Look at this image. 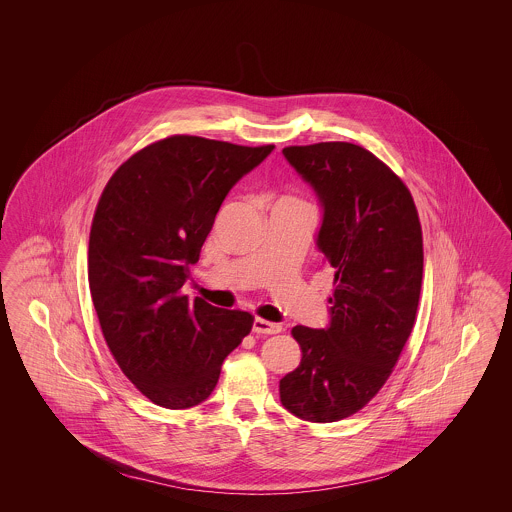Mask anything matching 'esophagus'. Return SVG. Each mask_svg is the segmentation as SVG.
<instances>
[{"label": "esophagus", "instance_id": "esophagus-1", "mask_svg": "<svg viewBox=\"0 0 512 512\" xmlns=\"http://www.w3.org/2000/svg\"><path fill=\"white\" fill-rule=\"evenodd\" d=\"M253 332L255 334H278V332H282V326L276 322H268L265 318H255Z\"/></svg>", "mask_w": 512, "mask_h": 512}]
</instances>
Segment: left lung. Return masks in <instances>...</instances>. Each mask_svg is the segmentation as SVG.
<instances>
[{
    "instance_id": "8db88e82",
    "label": "left lung",
    "mask_w": 512,
    "mask_h": 512,
    "mask_svg": "<svg viewBox=\"0 0 512 512\" xmlns=\"http://www.w3.org/2000/svg\"><path fill=\"white\" fill-rule=\"evenodd\" d=\"M322 207L317 247L334 268L330 324L295 326L301 363L280 401L309 422L361 411L390 378L422 286V228L403 180L368 149L320 142L282 149Z\"/></svg>"
}]
</instances>
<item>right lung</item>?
<instances>
[{"label": "right lung", "instance_id": "add662e5", "mask_svg": "<svg viewBox=\"0 0 512 512\" xmlns=\"http://www.w3.org/2000/svg\"><path fill=\"white\" fill-rule=\"evenodd\" d=\"M274 146L171 136L134 153L107 182L90 230L88 280L124 376L165 409H190L219 382L253 317L182 293L232 186Z\"/></svg>", "mask_w": 512, "mask_h": 512}]
</instances>
